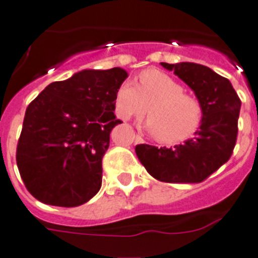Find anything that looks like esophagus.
Masks as SVG:
<instances>
[{
  "label": "esophagus",
  "mask_w": 258,
  "mask_h": 258,
  "mask_svg": "<svg viewBox=\"0 0 258 258\" xmlns=\"http://www.w3.org/2000/svg\"><path fill=\"white\" fill-rule=\"evenodd\" d=\"M134 138H135V142H142V138L139 135H135Z\"/></svg>",
  "instance_id": "esophagus-1"
}]
</instances>
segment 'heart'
I'll list each match as a JSON object with an SVG mask.
<instances>
[{"instance_id": "heart-1", "label": "heart", "mask_w": 258, "mask_h": 258, "mask_svg": "<svg viewBox=\"0 0 258 258\" xmlns=\"http://www.w3.org/2000/svg\"><path fill=\"white\" fill-rule=\"evenodd\" d=\"M115 109L121 119L141 116L149 109L146 128L170 145L191 138L202 123L200 101L184 95L179 83L158 70L142 72L139 86L123 83L115 95Z\"/></svg>"}]
</instances>
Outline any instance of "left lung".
<instances>
[{
	"label": "left lung",
	"mask_w": 258,
	"mask_h": 258,
	"mask_svg": "<svg viewBox=\"0 0 258 258\" xmlns=\"http://www.w3.org/2000/svg\"><path fill=\"white\" fill-rule=\"evenodd\" d=\"M186 83L202 107V123L194 138L171 149L138 145L135 153L155 179L200 183L229 161L236 146L241 101L228 79L196 62H161Z\"/></svg>",
	"instance_id": "left-lung-1"
}]
</instances>
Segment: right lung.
Segmentation results:
<instances>
[{"label": "right lung", "instance_id": "1", "mask_svg": "<svg viewBox=\"0 0 258 258\" xmlns=\"http://www.w3.org/2000/svg\"><path fill=\"white\" fill-rule=\"evenodd\" d=\"M127 71L83 70L50 83L26 108L17 145L28 191L46 205L75 208L101 186V159L115 116V95Z\"/></svg>", "mask_w": 258, "mask_h": 258}]
</instances>
